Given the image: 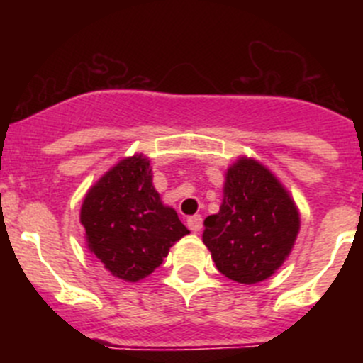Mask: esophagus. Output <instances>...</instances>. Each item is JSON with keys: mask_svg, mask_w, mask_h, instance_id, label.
I'll list each match as a JSON object with an SVG mask.
<instances>
[{"mask_svg": "<svg viewBox=\"0 0 363 363\" xmlns=\"http://www.w3.org/2000/svg\"><path fill=\"white\" fill-rule=\"evenodd\" d=\"M186 225H189L190 231L199 233L201 228H203V217L201 215H192V217L186 218Z\"/></svg>", "mask_w": 363, "mask_h": 363, "instance_id": "obj_1", "label": "esophagus"}]
</instances>
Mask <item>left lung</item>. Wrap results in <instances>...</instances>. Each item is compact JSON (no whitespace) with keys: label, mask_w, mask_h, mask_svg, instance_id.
Returning <instances> with one entry per match:
<instances>
[{"label":"left lung","mask_w":363,"mask_h":363,"mask_svg":"<svg viewBox=\"0 0 363 363\" xmlns=\"http://www.w3.org/2000/svg\"><path fill=\"white\" fill-rule=\"evenodd\" d=\"M300 213L270 169L240 157L225 173L218 213L204 218L203 242L231 281L256 284L275 274L295 245Z\"/></svg>","instance_id":"1"}]
</instances>
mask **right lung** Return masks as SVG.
I'll return each mask as SVG.
<instances>
[{"mask_svg": "<svg viewBox=\"0 0 363 363\" xmlns=\"http://www.w3.org/2000/svg\"><path fill=\"white\" fill-rule=\"evenodd\" d=\"M150 160L138 153L111 167L84 196L81 224L88 249L125 282L148 277L189 229L160 201Z\"/></svg>", "mask_w": 363, "mask_h": 363, "instance_id": "add662e5", "label": "right lung"}]
</instances>
